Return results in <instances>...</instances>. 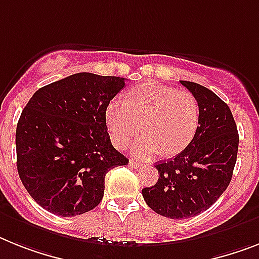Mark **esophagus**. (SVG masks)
<instances>
[{
    "label": "esophagus",
    "instance_id": "obj_1",
    "mask_svg": "<svg viewBox=\"0 0 259 259\" xmlns=\"http://www.w3.org/2000/svg\"><path fill=\"white\" fill-rule=\"evenodd\" d=\"M130 165L134 166V168H140V166H143V164L140 161H136V160H130Z\"/></svg>",
    "mask_w": 259,
    "mask_h": 259
}]
</instances>
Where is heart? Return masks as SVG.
Segmentation results:
<instances>
[{
  "mask_svg": "<svg viewBox=\"0 0 259 259\" xmlns=\"http://www.w3.org/2000/svg\"><path fill=\"white\" fill-rule=\"evenodd\" d=\"M111 140L123 148L140 131L144 136L132 147L139 157H151L157 152L175 156L193 140L200 123L197 99L188 91L157 82H144L130 93L128 102L111 100L106 111Z\"/></svg>",
  "mask_w": 259,
  "mask_h": 259,
  "instance_id": "heart-1",
  "label": "heart"
}]
</instances>
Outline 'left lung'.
I'll return each instance as SVG.
<instances>
[{
    "mask_svg": "<svg viewBox=\"0 0 259 259\" xmlns=\"http://www.w3.org/2000/svg\"><path fill=\"white\" fill-rule=\"evenodd\" d=\"M180 83L197 99V132L183 152L156 163L159 180L142 191L149 208L173 220L200 214L226 191L236 165L240 139L232 111L224 100L198 83Z\"/></svg>",
    "mask_w": 259,
    "mask_h": 259,
    "instance_id": "8db88e82",
    "label": "left lung"
}]
</instances>
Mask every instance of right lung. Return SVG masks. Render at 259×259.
I'll use <instances>...</instances> for the list:
<instances>
[{
  "mask_svg": "<svg viewBox=\"0 0 259 259\" xmlns=\"http://www.w3.org/2000/svg\"><path fill=\"white\" fill-rule=\"evenodd\" d=\"M125 79L78 72L42 87L16 131L17 169L34 201L74 217L98 206L104 179L128 159L111 144L106 111Z\"/></svg>",
  "mask_w": 259,
  "mask_h": 259,
  "instance_id": "add662e5",
  "label": "right lung"
}]
</instances>
